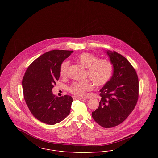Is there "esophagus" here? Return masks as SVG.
<instances>
[{
    "mask_svg": "<svg viewBox=\"0 0 158 158\" xmlns=\"http://www.w3.org/2000/svg\"><path fill=\"white\" fill-rule=\"evenodd\" d=\"M73 100H84L83 98H80V97H73Z\"/></svg>",
    "mask_w": 158,
    "mask_h": 158,
    "instance_id": "esophagus-1",
    "label": "esophagus"
}]
</instances>
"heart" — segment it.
Returning a JSON list of instances; mask_svg holds the SVG:
<instances>
[{
	"mask_svg": "<svg viewBox=\"0 0 158 158\" xmlns=\"http://www.w3.org/2000/svg\"><path fill=\"white\" fill-rule=\"evenodd\" d=\"M77 60L85 68H87L86 77L98 87L105 85L111 79L113 73V63L107 59H98L90 53L84 52L77 57ZM69 62L64 61L60 65V74L65 77L68 74ZM93 89V84L89 80L81 82H75L69 88V91L80 98L87 97L88 92Z\"/></svg>",
	"mask_w": 158,
	"mask_h": 158,
	"instance_id": "obj_1",
	"label": "heart"
}]
</instances>
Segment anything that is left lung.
Here are the masks:
<instances>
[{
	"label": "left lung",
	"instance_id": "obj_1",
	"mask_svg": "<svg viewBox=\"0 0 158 158\" xmlns=\"http://www.w3.org/2000/svg\"><path fill=\"white\" fill-rule=\"evenodd\" d=\"M114 72L100 90L98 108L92 113L94 120L105 128L122 123L133 111L139 98V79L135 69L122 55L107 51Z\"/></svg>",
	"mask_w": 158,
	"mask_h": 158
}]
</instances>
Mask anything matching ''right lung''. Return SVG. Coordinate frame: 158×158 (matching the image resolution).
Returning <instances> with one entry per match:
<instances>
[{"instance_id":"right-lung-1","label":"right lung","mask_w":158,"mask_h":158,"mask_svg":"<svg viewBox=\"0 0 158 158\" xmlns=\"http://www.w3.org/2000/svg\"><path fill=\"white\" fill-rule=\"evenodd\" d=\"M72 50H53L36 59L27 68L23 79L25 103L32 115L40 121L54 125L64 120L70 111L72 98L52 93L59 80L60 68Z\"/></svg>"}]
</instances>
